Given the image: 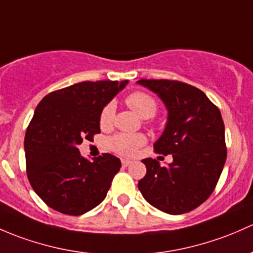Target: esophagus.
Here are the masks:
<instances>
[{"instance_id": "obj_1", "label": "esophagus", "mask_w": 253, "mask_h": 253, "mask_svg": "<svg viewBox=\"0 0 253 253\" xmlns=\"http://www.w3.org/2000/svg\"><path fill=\"white\" fill-rule=\"evenodd\" d=\"M129 165H131V161H129V160H122V166H123V167H127Z\"/></svg>"}]
</instances>
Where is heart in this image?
Listing matches in <instances>:
<instances>
[{"label": "heart", "mask_w": 253, "mask_h": 253, "mask_svg": "<svg viewBox=\"0 0 253 253\" xmlns=\"http://www.w3.org/2000/svg\"><path fill=\"white\" fill-rule=\"evenodd\" d=\"M126 103L132 111L136 112L141 118H152L157 112V102L152 96L145 92H132L126 97ZM116 106L113 102H109L102 109L100 116V126L102 127H108L113 123ZM146 142V137L142 134H117L111 137L108 141L109 148L114 152L123 156H131L137 151L140 146Z\"/></svg>", "instance_id": "1"}]
</instances>
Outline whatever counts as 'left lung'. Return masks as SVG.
<instances>
[{"label": "left lung", "instance_id": "8db88e82", "mask_svg": "<svg viewBox=\"0 0 253 253\" xmlns=\"http://www.w3.org/2000/svg\"><path fill=\"white\" fill-rule=\"evenodd\" d=\"M155 92L168 117L155 151L173 156L161 167L145 158L146 175L139 181L146 201L168 214H183L204 204L214 190L226 160L225 131L217 106L200 88L176 80L141 79Z\"/></svg>", "mask_w": 253, "mask_h": 253}]
</instances>
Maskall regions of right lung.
Returning a JSON list of instances; mask_svg holds the SVG:
<instances>
[{
	"label": "right lung",
	"mask_w": 253,
	"mask_h": 253,
	"mask_svg": "<svg viewBox=\"0 0 253 253\" xmlns=\"http://www.w3.org/2000/svg\"><path fill=\"white\" fill-rule=\"evenodd\" d=\"M126 84L78 83L48 93L38 105L25 132L27 174L48 207L80 215L105 200L121 160L103 153L90 161L80 155L78 145L101 132V112Z\"/></svg>",
	"instance_id": "1"
}]
</instances>
